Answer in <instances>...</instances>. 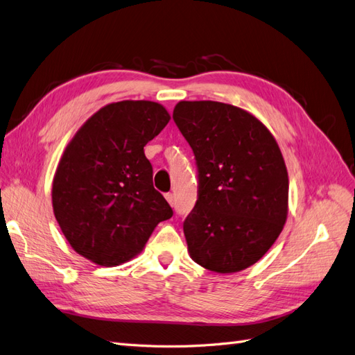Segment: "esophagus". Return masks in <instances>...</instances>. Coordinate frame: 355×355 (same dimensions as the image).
<instances>
[{
	"label": "esophagus",
	"instance_id": "obj_1",
	"mask_svg": "<svg viewBox=\"0 0 355 355\" xmlns=\"http://www.w3.org/2000/svg\"><path fill=\"white\" fill-rule=\"evenodd\" d=\"M164 197H166V200L168 201L170 206H175V196L171 194V192H167V194H166Z\"/></svg>",
	"mask_w": 355,
	"mask_h": 355
}]
</instances>
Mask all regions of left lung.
Returning a JSON list of instances; mask_svg holds the SVG:
<instances>
[{"label":"left lung","instance_id":"8db88e82","mask_svg":"<svg viewBox=\"0 0 355 355\" xmlns=\"http://www.w3.org/2000/svg\"><path fill=\"white\" fill-rule=\"evenodd\" d=\"M173 120L192 148L198 198L184 222L192 261L231 274L271 249L287 218L288 176L270 130L247 111L182 101Z\"/></svg>","mask_w":355,"mask_h":355}]
</instances>
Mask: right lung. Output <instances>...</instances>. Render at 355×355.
<instances>
[{
    "label": "right lung",
    "mask_w": 355,
    "mask_h": 355,
    "mask_svg": "<svg viewBox=\"0 0 355 355\" xmlns=\"http://www.w3.org/2000/svg\"><path fill=\"white\" fill-rule=\"evenodd\" d=\"M170 120L164 106L123 101L103 106L73 136L53 180V211L72 249L103 266L144 249L173 216L153 185L144 146Z\"/></svg>",
    "instance_id": "1"
}]
</instances>
